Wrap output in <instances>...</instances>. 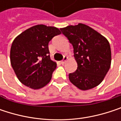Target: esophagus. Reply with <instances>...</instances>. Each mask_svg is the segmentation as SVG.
Segmentation results:
<instances>
[{
  "instance_id": "34e87169",
  "label": "esophagus",
  "mask_w": 121,
  "mask_h": 121,
  "mask_svg": "<svg viewBox=\"0 0 121 121\" xmlns=\"http://www.w3.org/2000/svg\"><path fill=\"white\" fill-rule=\"evenodd\" d=\"M67 60H68V57H66V56H64V59H63V60L62 61H61V64H64L66 61H67Z\"/></svg>"
}]
</instances>
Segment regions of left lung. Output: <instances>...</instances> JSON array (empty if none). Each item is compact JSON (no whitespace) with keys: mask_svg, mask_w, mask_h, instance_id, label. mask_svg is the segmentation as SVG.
<instances>
[{"mask_svg":"<svg viewBox=\"0 0 121 121\" xmlns=\"http://www.w3.org/2000/svg\"><path fill=\"white\" fill-rule=\"evenodd\" d=\"M73 48L78 67L69 74V81L81 90L100 84L111 66V52L108 40L84 24L61 28Z\"/></svg>","mask_w":121,"mask_h":121,"instance_id":"1","label":"left lung"}]
</instances>
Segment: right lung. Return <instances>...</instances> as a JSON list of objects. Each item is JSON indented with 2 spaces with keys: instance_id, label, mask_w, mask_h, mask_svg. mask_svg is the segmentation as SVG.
<instances>
[{
  "instance_id": "add662e5",
  "label": "right lung",
  "mask_w": 121,
  "mask_h": 121,
  "mask_svg": "<svg viewBox=\"0 0 121 121\" xmlns=\"http://www.w3.org/2000/svg\"><path fill=\"white\" fill-rule=\"evenodd\" d=\"M60 34L56 27L38 24L14 38L10 49V62L22 84L38 90L50 81L57 63L50 59L48 43Z\"/></svg>"
}]
</instances>
